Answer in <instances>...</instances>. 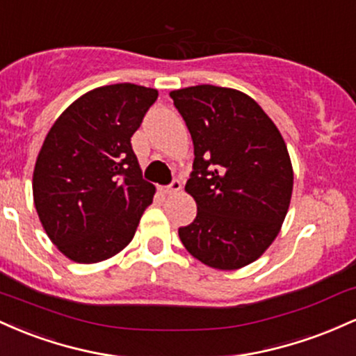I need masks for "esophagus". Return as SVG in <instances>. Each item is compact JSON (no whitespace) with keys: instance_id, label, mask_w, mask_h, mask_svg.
Masks as SVG:
<instances>
[{"instance_id":"esophagus-1","label":"esophagus","mask_w":356,"mask_h":356,"mask_svg":"<svg viewBox=\"0 0 356 356\" xmlns=\"http://www.w3.org/2000/svg\"><path fill=\"white\" fill-rule=\"evenodd\" d=\"M181 190V181H179L178 178H175L173 181L170 183V185L168 186H165V188H163V193H166V195H173V193H177V191H179Z\"/></svg>"}]
</instances>
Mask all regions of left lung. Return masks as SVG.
Returning a JSON list of instances; mask_svg holds the SVG:
<instances>
[{"instance_id":"1","label":"left lung","mask_w":356,"mask_h":356,"mask_svg":"<svg viewBox=\"0 0 356 356\" xmlns=\"http://www.w3.org/2000/svg\"><path fill=\"white\" fill-rule=\"evenodd\" d=\"M170 95L195 153L185 190L197 217L179 227V238L215 269L250 264L277 237L289 209L294 177L284 139L243 92L203 83Z\"/></svg>"}]
</instances>
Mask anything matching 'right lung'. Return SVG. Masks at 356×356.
<instances>
[{
	"label": "right lung",
	"instance_id": "1",
	"mask_svg": "<svg viewBox=\"0 0 356 356\" xmlns=\"http://www.w3.org/2000/svg\"><path fill=\"white\" fill-rule=\"evenodd\" d=\"M156 89L114 83L70 104L55 121L33 171V200L50 241L81 264L106 261L133 241L154 186L131 138Z\"/></svg>",
	"mask_w": 356,
	"mask_h": 356
}]
</instances>
